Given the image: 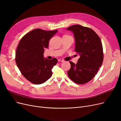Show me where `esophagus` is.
Returning a JSON list of instances; mask_svg holds the SVG:
<instances>
[{
	"label": "esophagus",
	"instance_id": "34e87169",
	"mask_svg": "<svg viewBox=\"0 0 121 121\" xmlns=\"http://www.w3.org/2000/svg\"><path fill=\"white\" fill-rule=\"evenodd\" d=\"M58 62H63L64 61V60L62 59H59L58 60Z\"/></svg>",
	"mask_w": 121,
	"mask_h": 121
}]
</instances>
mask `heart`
Instances as JSON below:
<instances>
[{
	"instance_id": "b5f03b06",
	"label": "heart",
	"mask_w": 121,
	"mask_h": 121,
	"mask_svg": "<svg viewBox=\"0 0 121 121\" xmlns=\"http://www.w3.org/2000/svg\"><path fill=\"white\" fill-rule=\"evenodd\" d=\"M63 36H68V35H64Z\"/></svg>"
}]
</instances>
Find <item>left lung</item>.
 Wrapping results in <instances>:
<instances>
[{
  "instance_id": "8db88e82",
  "label": "left lung",
  "mask_w": 121,
  "mask_h": 121,
  "mask_svg": "<svg viewBox=\"0 0 121 121\" xmlns=\"http://www.w3.org/2000/svg\"><path fill=\"white\" fill-rule=\"evenodd\" d=\"M74 33L75 51L80 55L76 64L70 61L71 68L68 71L70 79L78 84H85L94 77L104 59L101 39L90 28L73 25L67 29Z\"/></svg>"
}]
</instances>
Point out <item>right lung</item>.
<instances>
[{
  "instance_id": "right-lung-1",
  "label": "right lung",
  "mask_w": 121,
  "mask_h": 121,
  "mask_svg": "<svg viewBox=\"0 0 121 121\" xmlns=\"http://www.w3.org/2000/svg\"><path fill=\"white\" fill-rule=\"evenodd\" d=\"M57 31L34 29L26 34L18 44L16 63L22 75L33 84H42L51 76V70L58 60L55 58L44 59L43 53L44 49L49 46V40Z\"/></svg>"
}]
</instances>
